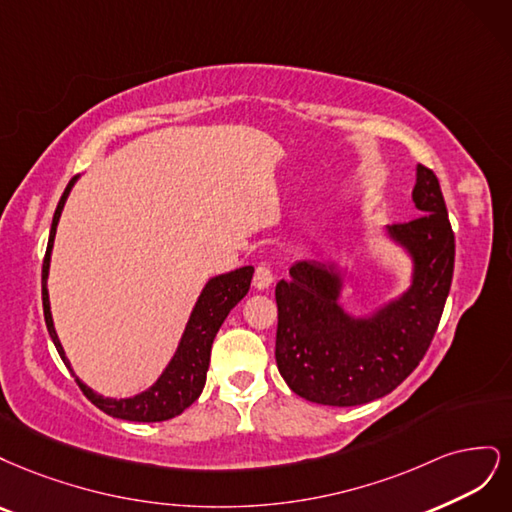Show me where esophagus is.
<instances>
[{
  "label": "esophagus",
  "mask_w": 512,
  "mask_h": 512,
  "mask_svg": "<svg viewBox=\"0 0 512 512\" xmlns=\"http://www.w3.org/2000/svg\"><path fill=\"white\" fill-rule=\"evenodd\" d=\"M272 283H274V276H272L270 268H266V266H257L255 276H253V287H255V289H259V291H263V289H268Z\"/></svg>",
  "instance_id": "34e87169"
}]
</instances>
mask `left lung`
I'll use <instances>...</instances> for the list:
<instances>
[{
  "label": "left lung",
  "instance_id": "1",
  "mask_svg": "<svg viewBox=\"0 0 512 512\" xmlns=\"http://www.w3.org/2000/svg\"><path fill=\"white\" fill-rule=\"evenodd\" d=\"M421 217L383 229L410 263L408 287L368 312L342 300L338 263L298 261L276 285V366L300 398L359 406L383 398L419 366L442 317L455 266V236L432 170L415 168Z\"/></svg>",
  "mask_w": 512,
  "mask_h": 512
}]
</instances>
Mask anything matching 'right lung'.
I'll use <instances>...</instances> for the list:
<instances>
[{
	"label": "right lung",
	"instance_id": "1",
	"mask_svg": "<svg viewBox=\"0 0 512 512\" xmlns=\"http://www.w3.org/2000/svg\"><path fill=\"white\" fill-rule=\"evenodd\" d=\"M78 178L80 174L74 176L68 183V187H65L59 206L55 210L51 236H48L46 257L42 266V306H44L46 329L48 334H51V340L55 344L59 357L74 374L82 393H85L97 408L104 410L106 415L114 419L140 421V423L168 421L180 415V412L189 408L197 398H200V393L206 385V372L210 366V349H212L214 336H217L219 327L227 319L229 310H232L244 295L249 293L255 268L242 266L232 272L210 276L191 308V315L183 329V336L178 340L174 355L170 357L166 368H163L161 374L157 376V381L151 387H146L144 391L129 395V398H119V400L106 398L104 393H97L87 383H82L80 376L74 372L68 355L63 351V344L57 336L53 312H51V298H48V272H51V255L55 246L57 225L61 219L63 206L68 202V197L74 185L78 183Z\"/></svg>",
	"mask_w": 512,
	"mask_h": 512
}]
</instances>
